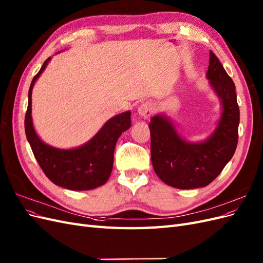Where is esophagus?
I'll use <instances>...</instances> for the list:
<instances>
[{"instance_id":"34e87169","label":"esophagus","mask_w":263,"mask_h":263,"mask_svg":"<svg viewBox=\"0 0 263 263\" xmlns=\"http://www.w3.org/2000/svg\"><path fill=\"white\" fill-rule=\"evenodd\" d=\"M154 110H155L154 103L145 102V103H142V104L139 105L137 112H138V114L141 118H148V117L153 115Z\"/></svg>"}]
</instances>
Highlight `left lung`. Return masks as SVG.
Segmentation results:
<instances>
[{"label":"left lung","instance_id":"left-lung-1","mask_svg":"<svg viewBox=\"0 0 263 263\" xmlns=\"http://www.w3.org/2000/svg\"><path fill=\"white\" fill-rule=\"evenodd\" d=\"M206 77L222 107L216 129L208 139L202 142L184 140L163 115L154 116L149 123L155 172L165 184L177 189L209 185L233 158L238 144L240 114L235 83L212 51Z\"/></svg>","mask_w":263,"mask_h":263}]
</instances>
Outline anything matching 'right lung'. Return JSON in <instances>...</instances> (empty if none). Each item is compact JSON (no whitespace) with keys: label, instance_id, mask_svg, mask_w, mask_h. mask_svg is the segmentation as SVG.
Here are the masks:
<instances>
[{"label":"right lung","instance_id":"add662e5","mask_svg":"<svg viewBox=\"0 0 263 263\" xmlns=\"http://www.w3.org/2000/svg\"><path fill=\"white\" fill-rule=\"evenodd\" d=\"M50 57L34 77L28 91L25 133L42 170L52 183L72 191H86L105 184L113 169L114 149L122 133L130 127V112L118 114L104 124L95 136L81 147L58 149L37 136L31 119V90Z\"/></svg>","mask_w":263,"mask_h":263}]
</instances>
